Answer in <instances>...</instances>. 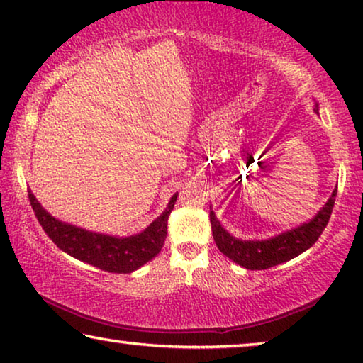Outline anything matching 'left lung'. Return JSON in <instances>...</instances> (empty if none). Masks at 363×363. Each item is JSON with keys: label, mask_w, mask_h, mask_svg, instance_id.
Instances as JSON below:
<instances>
[{"label": "left lung", "mask_w": 363, "mask_h": 363, "mask_svg": "<svg viewBox=\"0 0 363 363\" xmlns=\"http://www.w3.org/2000/svg\"><path fill=\"white\" fill-rule=\"evenodd\" d=\"M315 112H318V104L315 107ZM336 196L337 189H334L328 202L323 205V208L310 221L262 241L238 240L221 226L218 218L215 216V212L210 208L213 240L218 250L226 257H230L231 261L240 264L241 267L250 270H262L279 266V264L300 256L301 252L310 250L315 245L324 228H326L329 218H331Z\"/></svg>", "instance_id": "1"}]
</instances>
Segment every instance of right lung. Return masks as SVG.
Returning a JSON list of instances; mask_svg holds the SVG:
<instances>
[{
	"mask_svg": "<svg viewBox=\"0 0 363 363\" xmlns=\"http://www.w3.org/2000/svg\"><path fill=\"white\" fill-rule=\"evenodd\" d=\"M27 192H29V200L37 220L57 247L78 261L113 274L133 272L161 251L167 235V218L177 200V194H174L164 212L142 233L121 238L96 233V231L65 223L42 207L30 189Z\"/></svg>",
	"mask_w": 363,
	"mask_h": 363,
	"instance_id": "1",
	"label": "right lung"
}]
</instances>
